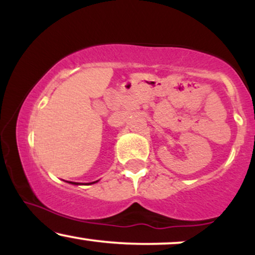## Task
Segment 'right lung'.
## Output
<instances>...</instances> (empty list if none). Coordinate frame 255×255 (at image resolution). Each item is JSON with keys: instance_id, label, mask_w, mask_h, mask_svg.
I'll return each mask as SVG.
<instances>
[{"instance_id": "1", "label": "right lung", "mask_w": 255, "mask_h": 255, "mask_svg": "<svg viewBox=\"0 0 255 255\" xmlns=\"http://www.w3.org/2000/svg\"><path fill=\"white\" fill-rule=\"evenodd\" d=\"M96 182H97V181H96ZM71 183H73V184H78V183H75V182H71ZM92 183H95V182H92Z\"/></svg>"}]
</instances>
